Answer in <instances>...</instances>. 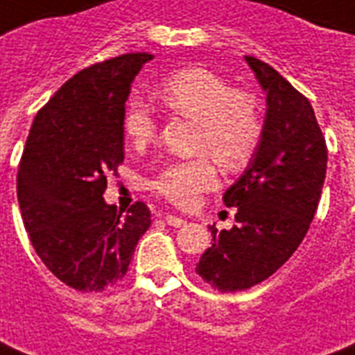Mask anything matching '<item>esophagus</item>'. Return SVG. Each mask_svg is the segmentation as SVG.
Here are the masks:
<instances>
[{
  "instance_id": "1",
  "label": "esophagus",
  "mask_w": 355,
  "mask_h": 355,
  "mask_svg": "<svg viewBox=\"0 0 355 355\" xmlns=\"http://www.w3.org/2000/svg\"><path fill=\"white\" fill-rule=\"evenodd\" d=\"M164 220L167 221V225H171V227H184V225H186V220L178 218V216H173V214H167V216H164Z\"/></svg>"
}]
</instances>
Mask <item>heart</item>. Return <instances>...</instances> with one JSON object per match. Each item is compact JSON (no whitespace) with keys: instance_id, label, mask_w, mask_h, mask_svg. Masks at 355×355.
Returning a JSON list of instances; mask_svg holds the SVG:
<instances>
[{"instance_id":"obj_1","label":"heart","mask_w":355,"mask_h":355,"mask_svg":"<svg viewBox=\"0 0 355 355\" xmlns=\"http://www.w3.org/2000/svg\"><path fill=\"white\" fill-rule=\"evenodd\" d=\"M162 102L182 117L196 121V148L207 150L223 169L236 171L253 156L261 139L255 100L236 93L225 80L205 69H184L159 83ZM124 135L143 147L156 135V119L147 102L135 98L124 112ZM216 184V167L208 154L171 162L154 177L153 188L178 207H189Z\"/></svg>"}]
</instances>
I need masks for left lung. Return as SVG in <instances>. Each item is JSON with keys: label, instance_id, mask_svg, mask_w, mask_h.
Here are the masks:
<instances>
[{"label": "left lung", "instance_id": "obj_1", "mask_svg": "<svg viewBox=\"0 0 355 355\" xmlns=\"http://www.w3.org/2000/svg\"><path fill=\"white\" fill-rule=\"evenodd\" d=\"M266 93L261 139L243 175L223 193L236 225L212 232L196 272L221 292L245 291L275 274L315 218L328 148L313 105L270 64L245 58Z\"/></svg>", "mask_w": 355, "mask_h": 355}]
</instances>
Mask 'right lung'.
Wrapping results in <instances>:
<instances>
[{
	"instance_id": "obj_1",
	"label": "right lung",
	"mask_w": 355,
	"mask_h": 355,
	"mask_svg": "<svg viewBox=\"0 0 355 355\" xmlns=\"http://www.w3.org/2000/svg\"><path fill=\"white\" fill-rule=\"evenodd\" d=\"M150 53H126L72 76L37 113L18 167L21 220L37 255L64 285L100 292L128 272L150 210L104 201L124 159V104Z\"/></svg>"
}]
</instances>
